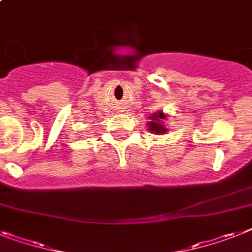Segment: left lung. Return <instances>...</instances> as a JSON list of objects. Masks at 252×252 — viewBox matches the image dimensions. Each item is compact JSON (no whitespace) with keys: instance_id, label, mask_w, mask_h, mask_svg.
Returning a JSON list of instances; mask_svg holds the SVG:
<instances>
[{"instance_id":"1","label":"left lung","mask_w":252,"mask_h":252,"mask_svg":"<svg viewBox=\"0 0 252 252\" xmlns=\"http://www.w3.org/2000/svg\"><path fill=\"white\" fill-rule=\"evenodd\" d=\"M151 122L149 123V130L155 134H164L166 132V128L161 124V120L165 119V115L162 114V111L155 113L154 115L150 116Z\"/></svg>"}]
</instances>
